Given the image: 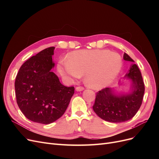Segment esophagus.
Segmentation results:
<instances>
[{"instance_id": "obj_1", "label": "esophagus", "mask_w": 159, "mask_h": 159, "mask_svg": "<svg viewBox=\"0 0 159 159\" xmlns=\"http://www.w3.org/2000/svg\"><path fill=\"white\" fill-rule=\"evenodd\" d=\"M84 89V88L83 87H81V86H78V87L75 88V90L77 91H81Z\"/></svg>"}]
</instances>
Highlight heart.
<instances>
[{
    "label": "heart",
    "instance_id": "b5f03b06",
    "mask_svg": "<svg viewBox=\"0 0 159 159\" xmlns=\"http://www.w3.org/2000/svg\"><path fill=\"white\" fill-rule=\"evenodd\" d=\"M122 59L107 50H81L71 52L69 58L59 61L57 70L62 76L78 79L85 74L89 87L102 89L111 84L122 68Z\"/></svg>",
    "mask_w": 159,
    "mask_h": 159
}]
</instances>
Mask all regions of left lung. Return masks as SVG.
<instances>
[{"instance_id": "left-lung-1", "label": "left lung", "mask_w": 159, "mask_h": 159, "mask_svg": "<svg viewBox=\"0 0 159 159\" xmlns=\"http://www.w3.org/2000/svg\"><path fill=\"white\" fill-rule=\"evenodd\" d=\"M123 60L134 62L125 53ZM124 78L131 80V92L115 93L113 88H106L98 91L93 106L94 112L105 121L111 123H121L133 118L142 104L145 84L141 73L136 64L131 65Z\"/></svg>"}]
</instances>
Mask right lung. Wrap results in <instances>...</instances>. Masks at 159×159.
Wrapping results in <instances>:
<instances>
[{
    "instance_id": "obj_1",
    "label": "right lung",
    "mask_w": 159,
    "mask_h": 159,
    "mask_svg": "<svg viewBox=\"0 0 159 159\" xmlns=\"http://www.w3.org/2000/svg\"><path fill=\"white\" fill-rule=\"evenodd\" d=\"M54 49L48 48L26 60L14 84L19 108L27 119L38 123L50 124L61 117L74 93V87L62 85L52 71Z\"/></svg>"
}]
</instances>
